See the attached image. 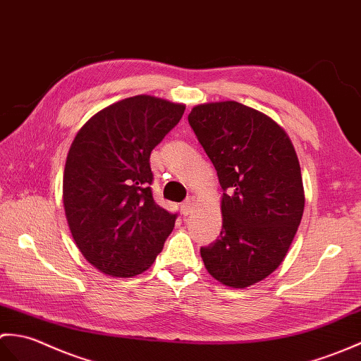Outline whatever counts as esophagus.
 <instances>
[{"instance_id":"obj_1","label":"esophagus","mask_w":361,"mask_h":361,"mask_svg":"<svg viewBox=\"0 0 361 361\" xmlns=\"http://www.w3.org/2000/svg\"><path fill=\"white\" fill-rule=\"evenodd\" d=\"M195 205H196L195 197H188L187 201L180 205V212H182V214H183V216H188L191 212L195 210Z\"/></svg>"}]
</instances>
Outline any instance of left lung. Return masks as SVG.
Returning a JSON list of instances; mask_svg holds the SVG:
<instances>
[{"mask_svg":"<svg viewBox=\"0 0 361 361\" xmlns=\"http://www.w3.org/2000/svg\"><path fill=\"white\" fill-rule=\"evenodd\" d=\"M188 123L224 190L221 235L201 247V256L214 279L244 289L283 262L298 230L304 210L298 157L281 126L238 102L197 105Z\"/></svg>","mask_w":361,"mask_h":361,"instance_id":"left-lung-1","label":"left lung"}]
</instances>
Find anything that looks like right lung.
I'll return each mask as SVG.
<instances>
[{
    "mask_svg": "<svg viewBox=\"0 0 361 361\" xmlns=\"http://www.w3.org/2000/svg\"><path fill=\"white\" fill-rule=\"evenodd\" d=\"M183 111L135 95L102 109L72 142L63 176L66 219L80 252L103 274L145 271L173 231L178 213L154 201L149 156Z\"/></svg>",
    "mask_w": 361,
    "mask_h": 361,
    "instance_id": "1",
    "label": "right lung"
}]
</instances>
